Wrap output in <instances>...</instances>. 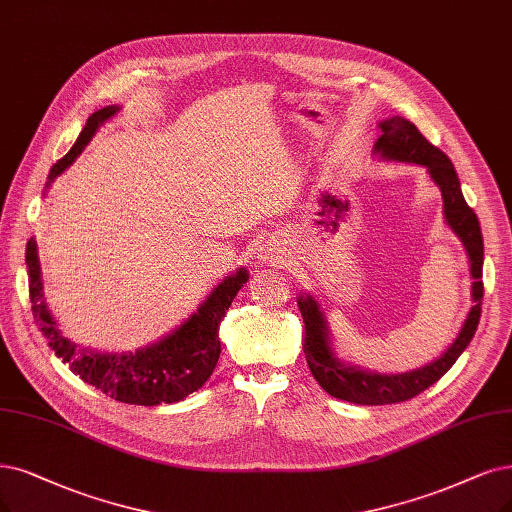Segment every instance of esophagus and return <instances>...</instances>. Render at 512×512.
<instances>
[{"instance_id":"obj_1","label":"esophagus","mask_w":512,"mask_h":512,"mask_svg":"<svg viewBox=\"0 0 512 512\" xmlns=\"http://www.w3.org/2000/svg\"><path fill=\"white\" fill-rule=\"evenodd\" d=\"M255 255H257V261H261V263H276V261H282V259L287 257L285 251L280 249V244H276L272 240L261 242L257 246V253Z\"/></svg>"}]
</instances>
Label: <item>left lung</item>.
I'll return each mask as SVG.
<instances>
[{"label":"left lung","instance_id":"8db88e82","mask_svg":"<svg viewBox=\"0 0 512 512\" xmlns=\"http://www.w3.org/2000/svg\"><path fill=\"white\" fill-rule=\"evenodd\" d=\"M380 128L382 135L373 145V154L392 162L424 166L430 179L441 189L445 223L464 244L470 261V276L475 280L472 282V301H475V306L470 308L458 337L453 339V344L439 358H434L432 363L407 373H377L344 363L342 358H337L331 346L327 320L318 306V301L310 293L299 295L297 306L306 325L304 352L314 380L325 392L335 396V399L356 405L403 403L430 388L434 382H439L466 350L472 335H475L483 301L481 225L475 211H472L462 196L456 168H453L451 160L443 151L428 143V139L409 120L392 116L388 120H382Z\"/></svg>","mask_w":512,"mask_h":512}]
</instances>
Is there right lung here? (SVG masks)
<instances>
[{"label":"right lung","instance_id":"add662e5","mask_svg":"<svg viewBox=\"0 0 512 512\" xmlns=\"http://www.w3.org/2000/svg\"><path fill=\"white\" fill-rule=\"evenodd\" d=\"M118 111V105H107L92 113L78 141L69 149V154L52 166L46 187H50V183L75 162L99 126L111 120ZM25 261L33 318L40 325L54 354L63 358V363H69L71 371L80 375L86 384L105 392L111 399L145 407L183 401L185 396L206 384L221 354V318L232 306L238 291L246 285V280H249L246 268H238L234 274L225 276L185 323L164 335L156 344H149L135 352H101L71 342L56 325L54 316L46 306L44 278L35 238L27 242Z\"/></svg>","mask_w":512,"mask_h":512}]
</instances>
